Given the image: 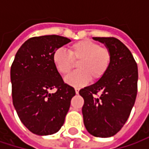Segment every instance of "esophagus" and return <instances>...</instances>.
Masks as SVG:
<instances>
[{"label": "esophagus", "instance_id": "obj_1", "mask_svg": "<svg viewBox=\"0 0 149 149\" xmlns=\"http://www.w3.org/2000/svg\"><path fill=\"white\" fill-rule=\"evenodd\" d=\"M79 91H80V89H79V88H77H77H75V91H76V93H77V94H78Z\"/></svg>", "mask_w": 149, "mask_h": 149}]
</instances>
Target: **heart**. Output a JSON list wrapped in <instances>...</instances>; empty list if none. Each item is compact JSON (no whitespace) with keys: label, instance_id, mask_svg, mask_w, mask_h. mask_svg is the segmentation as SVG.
Returning <instances> with one entry per match:
<instances>
[{"label":"heart","instance_id":"1","mask_svg":"<svg viewBox=\"0 0 149 149\" xmlns=\"http://www.w3.org/2000/svg\"><path fill=\"white\" fill-rule=\"evenodd\" d=\"M112 61L111 52L92 40H80L64 49H57L52 55L53 65L62 76L68 75L77 62V71L65 78V82L72 86H82L91 79L100 80L108 72Z\"/></svg>","mask_w":149,"mask_h":149}]
</instances>
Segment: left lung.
<instances>
[{
	"label": "left lung",
	"mask_w": 149,
	"mask_h": 149,
	"mask_svg": "<svg viewBox=\"0 0 149 149\" xmlns=\"http://www.w3.org/2000/svg\"><path fill=\"white\" fill-rule=\"evenodd\" d=\"M111 52L112 61L104 77L79 91L87 131L96 137H110L127 122L137 95L138 68L128 47L114 37H93Z\"/></svg>",
	"instance_id": "1"
}]
</instances>
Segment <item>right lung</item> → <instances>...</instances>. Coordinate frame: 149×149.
<instances>
[{
  "label": "right lung",
  "instance_id": "obj_1",
  "mask_svg": "<svg viewBox=\"0 0 149 149\" xmlns=\"http://www.w3.org/2000/svg\"><path fill=\"white\" fill-rule=\"evenodd\" d=\"M69 42L58 35L30 38L18 50L11 65L13 104L21 123L33 134L58 132L76 95L52 62L54 52ZM52 88L56 92L50 93Z\"/></svg>",
  "mask_w": 149,
  "mask_h": 149
}]
</instances>
